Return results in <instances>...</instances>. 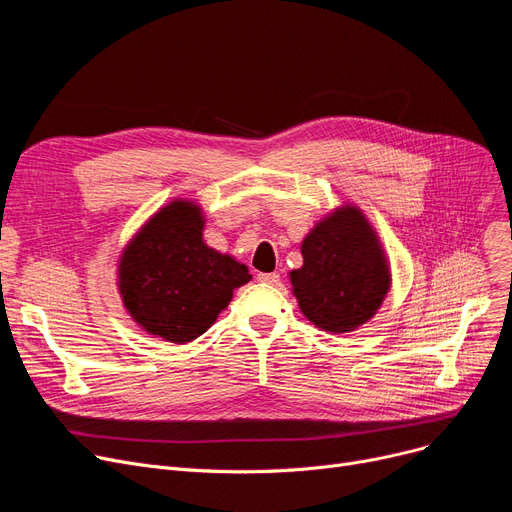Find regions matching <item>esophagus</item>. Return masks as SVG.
I'll use <instances>...</instances> for the list:
<instances>
[{"label": "esophagus", "instance_id": "1", "mask_svg": "<svg viewBox=\"0 0 512 512\" xmlns=\"http://www.w3.org/2000/svg\"><path fill=\"white\" fill-rule=\"evenodd\" d=\"M257 280H259V282H263V284L278 286V284H280V274H276V272H270V274H259V276H257Z\"/></svg>", "mask_w": 512, "mask_h": 512}]
</instances>
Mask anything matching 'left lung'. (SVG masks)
<instances>
[{
  "mask_svg": "<svg viewBox=\"0 0 512 512\" xmlns=\"http://www.w3.org/2000/svg\"><path fill=\"white\" fill-rule=\"evenodd\" d=\"M303 265L292 270V294L315 328L344 334L378 313L392 284L382 240L361 207L326 213L301 242Z\"/></svg>",
  "mask_w": 512,
  "mask_h": 512,
  "instance_id": "obj_1",
  "label": "left lung"
}]
</instances>
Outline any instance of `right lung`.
I'll list each match as a JSON object with an SVG mask.
<instances>
[{
    "instance_id": "obj_1",
    "label": "right lung",
    "mask_w": 512,
    "mask_h": 512,
    "mask_svg": "<svg viewBox=\"0 0 512 512\" xmlns=\"http://www.w3.org/2000/svg\"><path fill=\"white\" fill-rule=\"evenodd\" d=\"M205 213L191 199L157 209L122 249L118 292L147 334L186 344L205 334L251 280L249 267L203 240Z\"/></svg>"
}]
</instances>
